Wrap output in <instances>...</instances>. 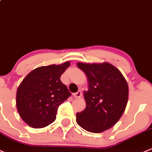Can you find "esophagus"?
<instances>
[{
    "instance_id": "esophagus-1",
    "label": "esophagus",
    "mask_w": 152,
    "mask_h": 152,
    "mask_svg": "<svg viewBox=\"0 0 152 152\" xmlns=\"http://www.w3.org/2000/svg\"><path fill=\"white\" fill-rule=\"evenodd\" d=\"M81 96H82V92L81 91H78V92L75 93L74 94H73V96H74V98H80Z\"/></svg>"
}]
</instances>
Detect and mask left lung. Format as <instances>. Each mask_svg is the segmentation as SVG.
I'll return each mask as SVG.
<instances>
[{"mask_svg": "<svg viewBox=\"0 0 152 152\" xmlns=\"http://www.w3.org/2000/svg\"><path fill=\"white\" fill-rule=\"evenodd\" d=\"M88 78V90L84 92L86 107L76 113V123L92 133H101L118 122L129 99V85L123 75L108 62H78Z\"/></svg>", "mask_w": 152, "mask_h": 152, "instance_id": "1", "label": "left lung"}]
</instances>
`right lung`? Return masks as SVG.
I'll list each match as a JSON object with an SVG mask.
<instances>
[{"label": "right lung", "instance_id": "right-lung-1", "mask_svg": "<svg viewBox=\"0 0 152 152\" xmlns=\"http://www.w3.org/2000/svg\"><path fill=\"white\" fill-rule=\"evenodd\" d=\"M70 61L37 67L28 73L16 92L20 118L30 127L42 129L53 123L58 107L70 96L60 80Z\"/></svg>", "mask_w": 152, "mask_h": 152}]
</instances>
